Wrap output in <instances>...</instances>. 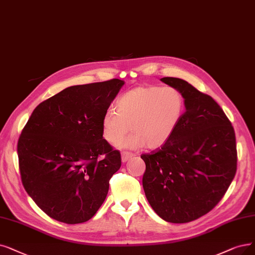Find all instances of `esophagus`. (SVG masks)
<instances>
[{
  "instance_id": "obj_1",
  "label": "esophagus",
  "mask_w": 255,
  "mask_h": 255,
  "mask_svg": "<svg viewBox=\"0 0 255 255\" xmlns=\"http://www.w3.org/2000/svg\"><path fill=\"white\" fill-rule=\"evenodd\" d=\"M130 157H133V154H130V152H128V151H122V154H121L122 162H127Z\"/></svg>"
}]
</instances>
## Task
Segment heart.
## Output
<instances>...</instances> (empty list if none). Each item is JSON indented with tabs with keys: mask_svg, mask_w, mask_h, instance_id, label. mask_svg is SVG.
<instances>
[{
	"mask_svg": "<svg viewBox=\"0 0 255 255\" xmlns=\"http://www.w3.org/2000/svg\"><path fill=\"white\" fill-rule=\"evenodd\" d=\"M185 111V98L174 87H142L118 98L101 119L104 138L117 143L130 129L133 134L118 144L121 148L164 145L175 134Z\"/></svg>",
	"mask_w": 255,
	"mask_h": 255,
	"instance_id": "b5f03b06",
	"label": "heart"
}]
</instances>
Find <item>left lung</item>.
Masks as SVG:
<instances>
[{
    "label": "left lung",
    "instance_id": "8db88e82",
    "mask_svg": "<svg viewBox=\"0 0 255 255\" xmlns=\"http://www.w3.org/2000/svg\"><path fill=\"white\" fill-rule=\"evenodd\" d=\"M185 98V112L164 145L142 154V185L157 215L188 223L206 215L225 195L236 176L238 152L230 120L211 96L187 81L163 77Z\"/></svg>",
    "mask_w": 255,
    "mask_h": 255
}]
</instances>
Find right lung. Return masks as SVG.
Listing matches in <instances>:
<instances>
[{"label": "right lung", "mask_w": 255, "mask_h": 255, "mask_svg": "<svg viewBox=\"0 0 255 255\" xmlns=\"http://www.w3.org/2000/svg\"><path fill=\"white\" fill-rule=\"evenodd\" d=\"M124 80L69 87L40 103L17 141L25 190L46 215L66 224L89 221L121 166L103 137L101 119Z\"/></svg>", "instance_id": "1"}]
</instances>
